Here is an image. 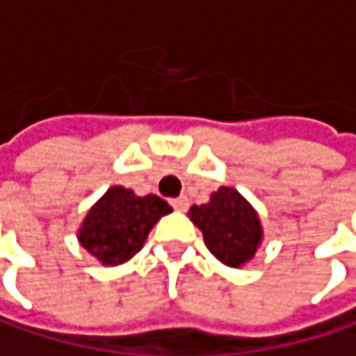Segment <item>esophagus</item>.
Wrapping results in <instances>:
<instances>
[{
	"mask_svg": "<svg viewBox=\"0 0 356 356\" xmlns=\"http://www.w3.org/2000/svg\"><path fill=\"white\" fill-rule=\"evenodd\" d=\"M170 207H172L175 211H179V213H184V211H188V207H190V200H188L186 196H179V198H172V200H170Z\"/></svg>",
	"mask_w": 356,
	"mask_h": 356,
	"instance_id": "esophagus-1",
	"label": "esophagus"
}]
</instances>
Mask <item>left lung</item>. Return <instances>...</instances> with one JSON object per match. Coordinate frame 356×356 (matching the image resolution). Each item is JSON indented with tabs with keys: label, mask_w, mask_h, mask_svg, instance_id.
I'll return each instance as SVG.
<instances>
[{
	"label": "left lung",
	"mask_w": 356,
	"mask_h": 356,
	"mask_svg": "<svg viewBox=\"0 0 356 356\" xmlns=\"http://www.w3.org/2000/svg\"><path fill=\"white\" fill-rule=\"evenodd\" d=\"M190 219L202 232L209 250L229 267H242L261 244L259 215L232 188L215 192L209 204L192 207Z\"/></svg>",
	"instance_id": "left-lung-1"
}]
</instances>
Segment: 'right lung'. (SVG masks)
I'll list each match as a JSON object with an SVG mask.
<instances>
[{
  "instance_id": "1",
  "label": "right lung",
  "mask_w": 356,
  "mask_h": 356,
  "mask_svg": "<svg viewBox=\"0 0 356 356\" xmlns=\"http://www.w3.org/2000/svg\"><path fill=\"white\" fill-rule=\"evenodd\" d=\"M172 209L158 196H135L124 188H110L89 211L79 242L104 265H118L141 250L149 229Z\"/></svg>"
}]
</instances>
